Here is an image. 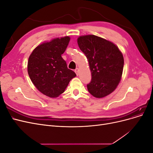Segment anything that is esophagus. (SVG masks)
Segmentation results:
<instances>
[{
	"label": "esophagus",
	"mask_w": 153,
	"mask_h": 153,
	"mask_svg": "<svg viewBox=\"0 0 153 153\" xmlns=\"http://www.w3.org/2000/svg\"><path fill=\"white\" fill-rule=\"evenodd\" d=\"M75 72L76 73V74L77 75H78V73H79V69H78V68H76L75 69Z\"/></svg>",
	"instance_id": "obj_1"
}]
</instances>
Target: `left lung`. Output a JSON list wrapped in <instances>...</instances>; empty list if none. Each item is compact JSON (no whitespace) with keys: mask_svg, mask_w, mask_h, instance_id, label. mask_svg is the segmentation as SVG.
I'll return each instance as SVG.
<instances>
[{"mask_svg":"<svg viewBox=\"0 0 153 153\" xmlns=\"http://www.w3.org/2000/svg\"><path fill=\"white\" fill-rule=\"evenodd\" d=\"M78 45L89 64L91 81L88 91L100 98L112 92L121 80L124 58L114 43L94 35L80 36Z\"/></svg>","mask_w":153,"mask_h":153,"instance_id":"left-lung-1","label":"left lung"}]
</instances>
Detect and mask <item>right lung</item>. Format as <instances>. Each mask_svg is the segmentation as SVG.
I'll list each match as a JSON object with an SVG mask.
<instances>
[{"instance_id": "1", "label": "right lung", "mask_w": 153, "mask_h": 153, "mask_svg": "<svg viewBox=\"0 0 153 153\" xmlns=\"http://www.w3.org/2000/svg\"><path fill=\"white\" fill-rule=\"evenodd\" d=\"M70 38L54 39L37 47L29 58L28 74L31 81L41 93L56 98L65 91L69 82L76 75L68 68L61 57Z\"/></svg>"}]
</instances>
